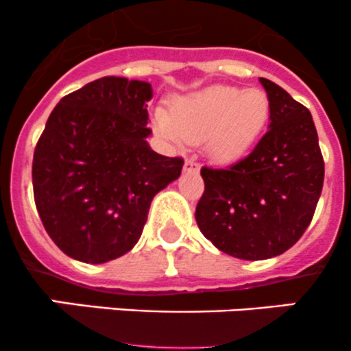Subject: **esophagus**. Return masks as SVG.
Segmentation results:
<instances>
[{
  "label": "esophagus",
  "instance_id": "34e87169",
  "mask_svg": "<svg viewBox=\"0 0 351 351\" xmlns=\"http://www.w3.org/2000/svg\"><path fill=\"white\" fill-rule=\"evenodd\" d=\"M198 168H200V166H198V162L195 161V159H186L185 161V169H189V171L190 169H195L197 171Z\"/></svg>",
  "mask_w": 351,
  "mask_h": 351
}]
</instances>
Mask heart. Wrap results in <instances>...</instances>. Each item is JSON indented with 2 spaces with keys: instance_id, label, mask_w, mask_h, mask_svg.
Segmentation results:
<instances>
[{
  "instance_id": "obj_1",
  "label": "heart",
  "mask_w": 351,
  "mask_h": 351,
  "mask_svg": "<svg viewBox=\"0 0 351 351\" xmlns=\"http://www.w3.org/2000/svg\"><path fill=\"white\" fill-rule=\"evenodd\" d=\"M270 117V100L258 88H204L173 101L171 112L154 110V125L169 143L207 139L208 153L221 161L239 158L256 143Z\"/></svg>"
}]
</instances>
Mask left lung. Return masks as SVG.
Listing matches in <instances>:
<instances>
[{
    "mask_svg": "<svg viewBox=\"0 0 351 351\" xmlns=\"http://www.w3.org/2000/svg\"><path fill=\"white\" fill-rule=\"evenodd\" d=\"M270 100V129L246 158L226 169L204 166L195 219L217 250L239 260L285 253L313 221L324 161L311 112L274 81L260 77Z\"/></svg>",
    "mask_w": 351,
    "mask_h": 351,
    "instance_id": "left-lung-1",
    "label": "left lung"
}]
</instances>
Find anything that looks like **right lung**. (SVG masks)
<instances>
[{"label":"right lung","instance_id":"add662e5","mask_svg":"<svg viewBox=\"0 0 351 351\" xmlns=\"http://www.w3.org/2000/svg\"><path fill=\"white\" fill-rule=\"evenodd\" d=\"M151 98L146 81L105 76L52 110L32 183L42 224L67 256L98 265L132 250L154 195L182 173V158L147 144Z\"/></svg>","mask_w":351,"mask_h":351}]
</instances>
